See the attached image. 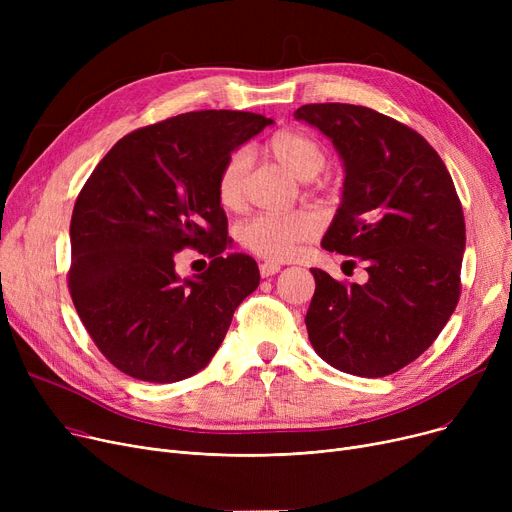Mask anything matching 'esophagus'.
Wrapping results in <instances>:
<instances>
[{"mask_svg":"<svg viewBox=\"0 0 512 512\" xmlns=\"http://www.w3.org/2000/svg\"><path fill=\"white\" fill-rule=\"evenodd\" d=\"M280 272V263H274V261H265L259 265V274L261 278H270V276H276Z\"/></svg>","mask_w":512,"mask_h":512,"instance_id":"34e87169","label":"esophagus"}]
</instances>
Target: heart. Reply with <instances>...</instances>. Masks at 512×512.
Masks as SVG:
<instances>
[{"label": "heart", "mask_w": 512, "mask_h": 512, "mask_svg": "<svg viewBox=\"0 0 512 512\" xmlns=\"http://www.w3.org/2000/svg\"><path fill=\"white\" fill-rule=\"evenodd\" d=\"M270 151L280 164L301 180L315 178L326 166V151L313 137L299 130H278L267 141ZM251 164L249 149H234L222 164L215 178V197L224 209H236L245 197V180ZM317 232V218L311 211L294 213H259L255 218L242 222L238 228L240 245L251 253L284 261L297 255L305 240Z\"/></svg>", "instance_id": "heart-1"}]
</instances>
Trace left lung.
<instances>
[{"label": "left lung", "mask_w": 512, "mask_h": 512, "mask_svg": "<svg viewBox=\"0 0 512 512\" xmlns=\"http://www.w3.org/2000/svg\"><path fill=\"white\" fill-rule=\"evenodd\" d=\"M294 118L330 137L344 161L342 203L321 247L359 257L369 274L351 284L313 267L309 340L332 367L384 378L423 355L459 303L461 199L436 149L407 124L351 103H309Z\"/></svg>", "instance_id": "1"}]
</instances>
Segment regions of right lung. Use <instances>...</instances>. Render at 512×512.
Listing matches in <instances>:
<instances>
[{"mask_svg": "<svg viewBox=\"0 0 512 512\" xmlns=\"http://www.w3.org/2000/svg\"><path fill=\"white\" fill-rule=\"evenodd\" d=\"M267 124L261 114L201 110L137 128L78 193L68 290L101 355L130 378L172 384L201 371L259 286L253 257L224 255L215 178ZM182 248L210 259L193 281L175 274Z\"/></svg>", "mask_w": 512, "mask_h": 512, "instance_id": "obj_1", "label": "right lung"}]
</instances>
